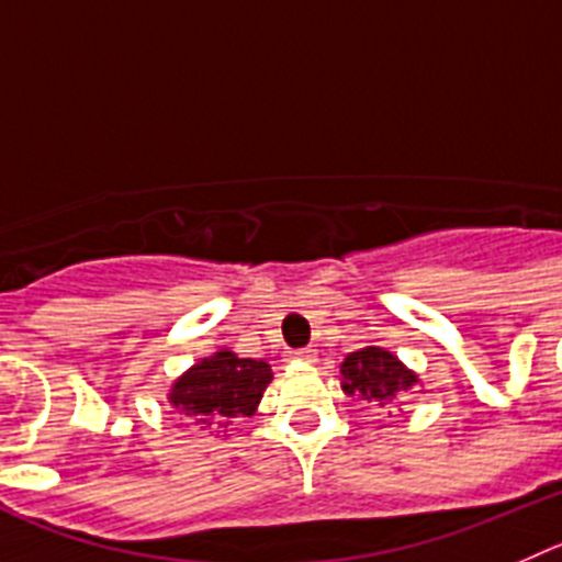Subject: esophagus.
Instances as JSON below:
<instances>
[{
  "label": "esophagus",
  "instance_id": "1",
  "mask_svg": "<svg viewBox=\"0 0 562 562\" xmlns=\"http://www.w3.org/2000/svg\"><path fill=\"white\" fill-rule=\"evenodd\" d=\"M293 358H296V361H313V350H300V352H293Z\"/></svg>",
  "mask_w": 562,
  "mask_h": 562
}]
</instances>
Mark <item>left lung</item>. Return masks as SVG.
I'll return each instance as SVG.
<instances>
[{
    "mask_svg": "<svg viewBox=\"0 0 562 562\" xmlns=\"http://www.w3.org/2000/svg\"><path fill=\"white\" fill-rule=\"evenodd\" d=\"M419 386V375L386 347H361L341 361V389L350 397H361L375 406L401 403L406 392Z\"/></svg>",
    "mask_w": 562,
    "mask_h": 562,
    "instance_id": "obj_1",
    "label": "left lung"
}]
</instances>
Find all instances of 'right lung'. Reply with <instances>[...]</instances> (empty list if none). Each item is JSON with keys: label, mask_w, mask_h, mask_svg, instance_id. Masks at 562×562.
<instances>
[{"label": "right lung", "mask_w": 562, "mask_h": 562, "mask_svg": "<svg viewBox=\"0 0 562 562\" xmlns=\"http://www.w3.org/2000/svg\"><path fill=\"white\" fill-rule=\"evenodd\" d=\"M274 381L269 361L240 358L229 347L199 358L181 372L168 392V403L193 426L226 428L235 417H251L262 401V392ZM226 437V434H224Z\"/></svg>", "instance_id": "add662e5"}]
</instances>
